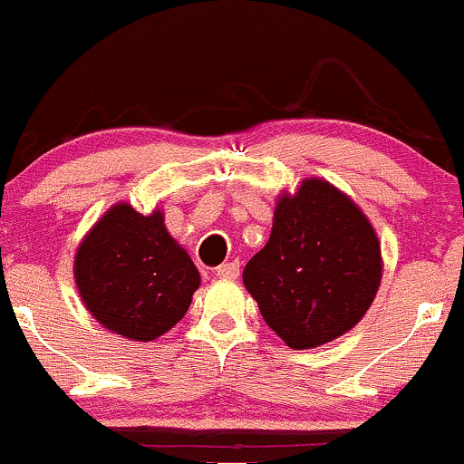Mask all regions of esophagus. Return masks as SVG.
<instances>
[{
	"label": "esophagus",
	"instance_id": "1",
	"mask_svg": "<svg viewBox=\"0 0 464 464\" xmlns=\"http://www.w3.org/2000/svg\"><path fill=\"white\" fill-rule=\"evenodd\" d=\"M241 265H238V260H230V263H223L218 265V267L215 269V274L218 276V278H227V280H234L238 278V272H241Z\"/></svg>",
	"mask_w": 464,
	"mask_h": 464
}]
</instances>
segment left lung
<instances>
[{
  "mask_svg": "<svg viewBox=\"0 0 464 464\" xmlns=\"http://www.w3.org/2000/svg\"><path fill=\"white\" fill-rule=\"evenodd\" d=\"M243 283L269 329L291 348H315L362 320L382 283V247L363 212L322 179L283 195L267 246Z\"/></svg>",
  "mask_w": 464,
  "mask_h": 464,
  "instance_id": "1",
  "label": "left lung"
}]
</instances>
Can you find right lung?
<instances>
[{"instance_id":"obj_1","label":"right lung","mask_w":464,"mask_h":464,"mask_svg":"<svg viewBox=\"0 0 464 464\" xmlns=\"http://www.w3.org/2000/svg\"><path fill=\"white\" fill-rule=\"evenodd\" d=\"M78 294L109 331L150 342L188 311L199 272L166 232L162 212L118 204L82 238L74 260Z\"/></svg>"}]
</instances>
